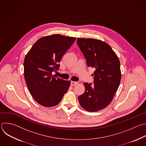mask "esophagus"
Returning <instances> with one entry per match:
<instances>
[{
	"instance_id": "esophagus-1",
	"label": "esophagus",
	"mask_w": 146,
	"mask_h": 146,
	"mask_svg": "<svg viewBox=\"0 0 146 146\" xmlns=\"http://www.w3.org/2000/svg\"><path fill=\"white\" fill-rule=\"evenodd\" d=\"M78 82H77V81H71L70 82V84H71V85H72V86H74V85H76L77 84H78Z\"/></svg>"
}]
</instances>
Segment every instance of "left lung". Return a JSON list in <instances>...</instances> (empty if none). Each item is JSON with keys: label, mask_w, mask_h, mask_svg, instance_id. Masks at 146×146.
Here are the masks:
<instances>
[{"label": "left lung", "mask_w": 146, "mask_h": 146, "mask_svg": "<svg viewBox=\"0 0 146 146\" xmlns=\"http://www.w3.org/2000/svg\"><path fill=\"white\" fill-rule=\"evenodd\" d=\"M77 43L87 66L94 68L93 83L85 82V92L78 96L81 106L89 112L107 107L113 100L121 80L119 60L106 42L95 39L77 38Z\"/></svg>", "instance_id": "8db88e82"}]
</instances>
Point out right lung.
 <instances>
[{"instance_id":"1","label":"right lung","mask_w":146,"mask_h":146,"mask_svg":"<svg viewBox=\"0 0 146 146\" xmlns=\"http://www.w3.org/2000/svg\"><path fill=\"white\" fill-rule=\"evenodd\" d=\"M76 38L54 34L42 37L25 57L24 76L34 100L42 106L57 105L69 88L70 81L53 75L59 69L61 60Z\"/></svg>"}]
</instances>
